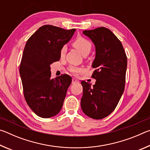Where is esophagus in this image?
<instances>
[{
  "label": "esophagus",
  "instance_id": "obj_1",
  "mask_svg": "<svg viewBox=\"0 0 150 150\" xmlns=\"http://www.w3.org/2000/svg\"><path fill=\"white\" fill-rule=\"evenodd\" d=\"M79 83V81L76 79L75 78L72 79V84H75V83Z\"/></svg>",
  "mask_w": 150,
  "mask_h": 150
}]
</instances>
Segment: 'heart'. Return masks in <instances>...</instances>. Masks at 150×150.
Instances as JSON below:
<instances>
[{"instance_id": "1", "label": "heart", "mask_w": 150, "mask_h": 150, "mask_svg": "<svg viewBox=\"0 0 150 150\" xmlns=\"http://www.w3.org/2000/svg\"><path fill=\"white\" fill-rule=\"evenodd\" d=\"M73 47H75L77 50L79 51L81 54L83 55H84V56H87V55L90 53L91 49H92V44H91V43L87 39L81 36L77 38L73 41ZM66 52H67V47H66L65 45H63L60 50V56L62 57H64ZM69 70L70 71L73 73L74 75L78 74V73L81 71L80 68L74 67V66L71 67Z\"/></svg>"}]
</instances>
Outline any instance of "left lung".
I'll return each mask as SVG.
<instances>
[{
	"mask_svg": "<svg viewBox=\"0 0 150 150\" xmlns=\"http://www.w3.org/2000/svg\"><path fill=\"white\" fill-rule=\"evenodd\" d=\"M83 33L95 45L92 77L96 82L91 86L89 83L81 81V106L88 117L99 120L112 112L124 93L127 57L120 40L106 28L84 30Z\"/></svg>",
	"mask_w": 150,
	"mask_h": 150,
	"instance_id": "left-lung-1",
	"label": "left lung"
}]
</instances>
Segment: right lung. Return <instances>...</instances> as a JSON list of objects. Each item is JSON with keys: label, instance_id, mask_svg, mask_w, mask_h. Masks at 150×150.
Instances as JSON below:
<instances>
[{"label": "right lung", "instance_id": "obj_1", "mask_svg": "<svg viewBox=\"0 0 150 150\" xmlns=\"http://www.w3.org/2000/svg\"><path fill=\"white\" fill-rule=\"evenodd\" d=\"M75 30L44 25L25 45L20 65L24 95L28 105L40 117H52L62 108L71 77L64 74L52 79L50 65L60 59L61 48Z\"/></svg>", "mask_w": 150, "mask_h": 150}]
</instances>
